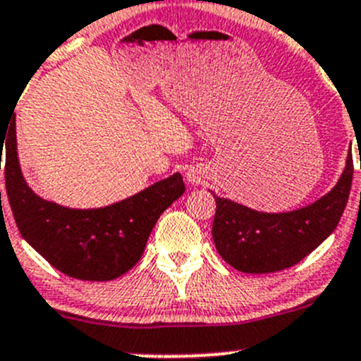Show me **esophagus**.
<instances>
[{
  "label": "esophagus",
  "instance_id": "esophagus-1",
  "mask_svg": "<svg viewBox=\"0 0 361 361\" xmlns=\"http://www.w3.org/2000/svg\"><path fill=\"white\" fill-rule=\"evenodd\" d=\"M187 178H188V181H190V183H194V185H197V183H201V171H197V169H194V171H188V174H187Z\"/></svg>",
  "mask_w": 361,
  "mask_h": 361
}]
</instances>
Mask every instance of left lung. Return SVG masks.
<instances>
[{
  "label": "left lung",
  "mask_w": 361,
  "mask_h": 361,
  "mask_svg": "<svg viewBox=\"0 0 361 361\" xmlns=\"http://www.w3.org/2000/svg\"><path fill=\"white\" fill-rule=\"evenodd\" d=\"M353 181L351 148L336 187L300 209L262 213L213 195V241L220 257L248 274H267L298 264L336 231Z\"/></svg>",
  "instance_id": "8db88e82"
}]
</instances>
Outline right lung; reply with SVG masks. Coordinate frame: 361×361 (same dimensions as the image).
<instances>
[{
    "instance_id": "add662e5",
    "label": "right lung",
    "mask_w": 361,
    "mask_h": 361,
    "mask_svg": "<svg viewBox=\"0 0 361 361\" xmlns=\"http://www.w3.org/2000/svg\"><path fill=\"white\" fill-rule=\"evenodd\" d=\"M8 134L5 183L17 227L32 248L69 278L111 281L126 274L143 255L160 214L185 192L183 178L174 173L110 206H61L36 195L25 183L17 157L16 122Z\"/></svg>"
}]
</instances>
